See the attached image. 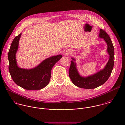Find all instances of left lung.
I'll use <instances>...</instances> for the list:
<instances>
[{
	"label": "left lung",
	"instance_id": "8db88e82",
	"mask_svg": "<svg viewBox=\"0 0 125 125\" xmlns=\"http://www.w3.org/2000/svg\"><path fill=\"white\" fill-rule=\"evenodd\" d=\"M99 36L104 38L107 43V51L110 58L105 68L94 75L83 77L81 76L76 68L75 60L72 58L70 67L69 69V75L73 82L76 86L83 89H92L96 88L106 82L113 70L114 64V49L111 39L107 33L103 29H100Z\"/></svg>",
	"mask_w": 125,
	"mask_h": 125
}]
</instances>
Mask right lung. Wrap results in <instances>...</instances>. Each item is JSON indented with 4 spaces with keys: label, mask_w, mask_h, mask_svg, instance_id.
<instances>
[{
    "label": "right lung",
    "mask_w": 125,
    "mask_h": 125,
    "mask_svg": "<svg viewBox=\"0 0 125 125\" xmlns=\"http://www.w3.org/2000/svg\"><path fill=\"white\" fill-rule=\"evenodd\" d=\"M21 33L13 40L9 53V70L13 81L19 86L27 90H39L46 87L51 77L54 65L62 57L58 55L43 61L33 69H24L17 66L15 54L17 51Z\"/></svg>",
    "instance_id": "right-lung-1"
}]
</instances>
